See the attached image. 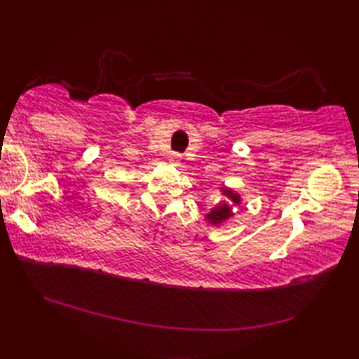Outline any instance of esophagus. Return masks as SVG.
Listing matches in <instances>:
<instances>
[{
  "label": "esophagus",
  "mask_w": 359,
  "mask_h": 359,
  "mask_svg": "<svg viewBox=\"0 0 359 359\" xmlns=\"http://www.w3.org/2000/svg\"><path fill=\"white\" fill-rule=\"evenodd\" d=\"M169 158H171V160H169V161L174 163V165H179V163H180V155L179 154H172Z\"/></svg>",
  "instance_id": "obj_1"
}]
</instances>
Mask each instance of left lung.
Returning a JSON list of instances; mask_svg holds the SVG:
<instances>
[{
  "label": "left lung",
  "instance_id": "left-lung-1",
  "mask_svg": "<svg viewBox=\"0 0 359 359\" xmlns=\"http://www.w3.org/2000/svg\"><path fill=\"white\" fill-rule=\"evenodd\" d=\"M222 191L224 194V201H222L218 205H215L214 209H210V212L205 218H208V222L215 224H222L223 222H226L229 217H233V208L234 205H239L241 204V196L234 190H231V188H222Z\"/></svg>",
  "mask_w": 359,
  "mask_h": 359
}]
</instances>
